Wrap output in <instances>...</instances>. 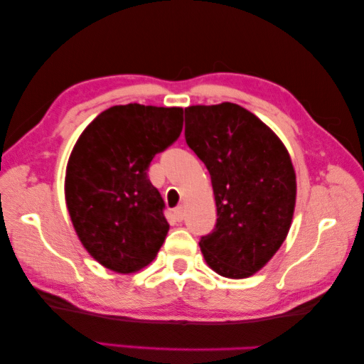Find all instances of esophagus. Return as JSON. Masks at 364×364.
I'll list each match as a JSON object with an SVG mask.
<instances>
[{
    "label": "esophagus",
    "instance_id": "esophagus-1",
    "mask_svg": "<svg viewBox=\"0 0 364 364\" xmlns=\"http://www.w3.org/2000/svg\"><path fill=\"white\" fill-rule=\"evenodd\" d=\"M174 216L177 221H183V218H186V210H183V206H178L174 210Z\"/></svg>",
    "mask_w": 364,
    "mask_h": 364
}]
</instances>
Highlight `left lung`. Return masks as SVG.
Returning <instances> with one entry per match:
<instances>
[{
	"mask_svg": "<svg viewBox=\"0 0 364 364\" xmlns=\"http://www.w3.org/2000/svg\"><path fill=\"white\" fill-rule=\"evenodd\" d=\"M186 140L211 176L216 228L201 237L206 264L245 279L267 264L291 225L296 176L282 140L235 103L186 108Z\"/></svg>",
	"mask_w": 364,
	"mask_h": 364,
	"instance_id": "8db88e82",
	"label": "left lung"
}]
</instances>
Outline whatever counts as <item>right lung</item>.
<instances>
[{"label":"right lung","instance_id":"right-lung-1","mask_svg":"<svg viewBox=\"0 0 364 364\" xmlns=\"http://www.w3.org/2000/svg\"><path fill=\"white\" fill-rule=\"evenodd\" d=\"M182 126V108L119 105L95 117L75 141L65 205L83 248L101 266L132 274L156 258L169 224L146 171Z\"/></svg>","mask_w":364,"mask_h":364}]
</instances>
